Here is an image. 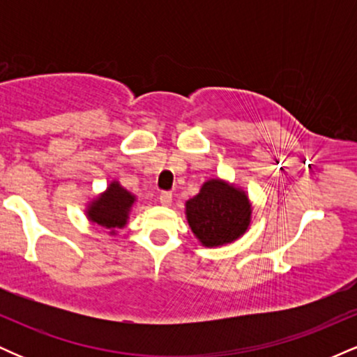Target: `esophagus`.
Here are the masks:
<instances>
[{"instance_id":"esophagus-1","label":"esophagus","mask_w":357,"mask_h":357,"mask_svg":"<svg viewBox=\"0 0 357 357\" xmlns=\"http://www.w3.org/2000/svg\"><path fill=\"white\" fill-rule=\"evenodd\" d=\"M159 202H161V204H165V206H171V203H173V192L162 191L159 195Z\"/></svg>"}]
</instances>
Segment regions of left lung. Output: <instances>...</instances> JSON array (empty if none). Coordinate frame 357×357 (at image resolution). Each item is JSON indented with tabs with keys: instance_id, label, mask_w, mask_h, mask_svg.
I'll return each mask as SVG.
<instances>
[{
	"instance_id": "left-lung-1",
	"label": "left lung",
	"mask_w": 357,
	"mask_h": 357,
	"mask_svg": "<svg viewBox=\"0 0 357 357\" xmlns=\"http://www.w3.org/2000/svg\"><path fill=\"white\" fill-rule=\"evenodd\" d=\"M186 218L204 247H220L240 238L248 230L252 204L240 188L210 179L195 198L186 202Z\"/></svg>"
}]
</instances>
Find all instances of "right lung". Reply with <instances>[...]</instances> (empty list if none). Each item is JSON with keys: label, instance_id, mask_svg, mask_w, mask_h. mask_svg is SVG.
Listing matches in <instances>:
<instances>
[{"label": "right lung", "instance_id": "obj_1", "mask_svg": "<svg viewBox=\"0 0 357 357\" xmlns=\"http://www.w3.org/2000/svg\"><path fill=\"white\" fill-rule=\"evenodd\" d=\"M136 196L121 186L117 181H112L99 198L89 203L87 216L92 223L110 230V235H116L119 228H124L129 218Z\"/></svg>", "mask_w": 357, "mask_h": 357}]
</instances>
